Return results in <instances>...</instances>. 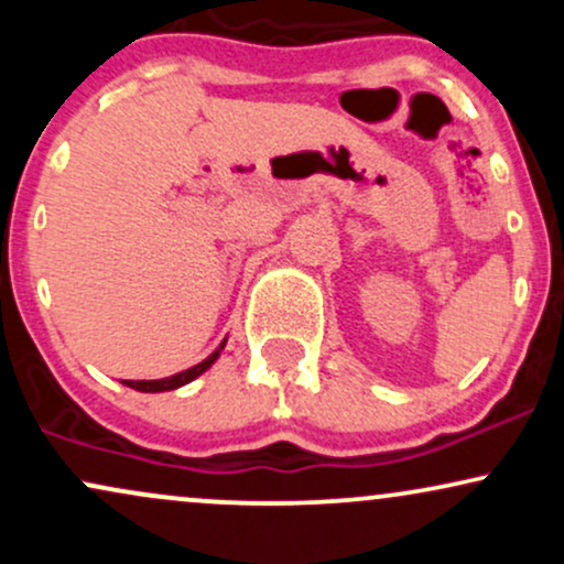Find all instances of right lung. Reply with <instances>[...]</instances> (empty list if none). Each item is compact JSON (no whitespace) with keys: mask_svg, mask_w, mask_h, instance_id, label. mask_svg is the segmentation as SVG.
<instances>
[{"mask_svg":"<svg viewBox=\"0 0 564 564\" xmlns=\"http://www.w3.org/2000/svg\"><path fill=\"white\" fill-rule=\"evenodd\" d=\"M223 347H225V341H223V345H219V349H223ZM219 349H215V352H212L206 360H200L198 366L187 368V371L174 373V377L151 379V381H145V379H142V381H124V384L132 387V390H138V392H170V390H177V387H183V384H187V381H193L196 377H200V373H204L206 368L215 364V360L219 358Z\"/></svg>","mask_w":564,"mask_h":564,"instance_id":"obj_1","label":"right lung"}]
</instances>
